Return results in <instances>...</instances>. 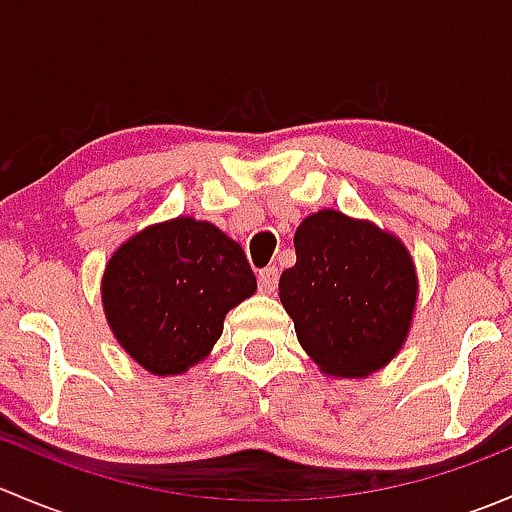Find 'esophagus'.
<instances>
[{
    "label": "esophagus",
    "mask_w": 512,
    "mask_h": 512,
    "mask_svg": "<svg viewBox=\"0 0 512 512\" xmlns=\"http://www.w3.org/2000/svg\"><path fill=\"white\" fill-rule=\"evenodd\" d=\"M257 282H260V292L272 294L277 289V282H280V272H277V267H265L257 275Z\"/></svg>",
    "instance_id": "esophagus-1"
}]
</instances>
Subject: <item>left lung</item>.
<instances>
[{
  "mask_svg": "<svg viewBox=\"0 0 512 512\" xmlns=\"http://www.w3.org/2000/svg\"><path fill=\"white\" fill-rule=\"evenodd\" d=\"M280 299L302 349L329 376L361 379L404 347L416 309V265L404 242L369 220L319 210L294 232Z\"/></svg>",
  "mask_w": 512,
  "mask_h": 512,
  "instance_id": "8db88e82",
  "label": "left lung"
}]
</instances>
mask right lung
I'll use <instances>...</instances> for the list:
<instances>
[{"instance_id": "add662e5", "label": "right lung", "mask_w": 512, "mask_h": 512, "mask_svg": "<svg viewBox=\"0 0 512 512\" xmlns=\"http://www.w3.org/2000/svg\"><path fill=\"white\" fill-rule=\"evenodd\" d=\"M255 289L242 247L185 215L136 232L113 252L101 302L126 354L151 374L173 376L210 354L225 314Z\"/></svg>"}]
</instances>
